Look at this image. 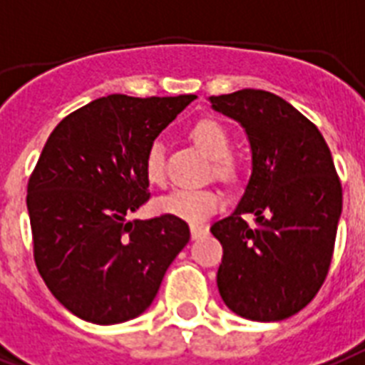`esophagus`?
<instances>
[{"mask_svg":"<svg viewBox=\"0 0 365 365\" xmlns=\"http://www.w3.org/2000/svg\"><path fill=\"white\" fill-rule=\"evenodd\" d=\"M204 234H208V229L204 225H191V238L198 240L202 238Z\"/></svg>","mask_w":365,"mask_h":365,"instance_id":"obj_1","label":"esophagus"}]
</instances>
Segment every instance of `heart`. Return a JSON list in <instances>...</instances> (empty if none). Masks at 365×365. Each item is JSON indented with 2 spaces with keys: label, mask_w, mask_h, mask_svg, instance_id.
I'll return each instance as SVG.
<instances>
[{
  "label": "heart",
  "mask_w": 365,
  "mask_h": 365,
  "mask_svg": "<svg viewBox=\"0 0 365 365\" xmlns=\"http://www.w3.org/2000/svg\"><path fill=\"white\" fill-rule=\"evenodd\" d=\"M191 138L195 140L210 159H213V170L223 180H232L236 176L230 153V138L225 127L215 120H200L191 127ZM144 174L146 180L153 185H161L165 182V150L159 142H153L144 159ZM223 195L213 187L187 189L180 187L161 197L155 202L159 213L170 217L182 219L187 223H202L206 219L221 210Z\"/></svg>",
  "instance_id": "obj_1"
}]
</instances>
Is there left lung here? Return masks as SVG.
Instances as JSON below:
<instances>
[{
	"label": "left lung",
	"mask_w": 365,
	"mask_h": 365,
	"mask_svg": "<svg viewBox=\"0 0 365 365\" xmlns=\"http://www.w3.org/2000/svg\"><path fill=\"white\" fill-rule=\"evenodd\" d=\"M245 129L251 178L229 217L212 225L223 245L219 294L250 321H283L309 304L330 269L343 192L330 148L306 115L262 90L210 97ZM253 212L255 225L243 221Z\"/></svg>",
	"instance_id": "1"
}]
</instances>
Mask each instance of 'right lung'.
<instances>
[{
    "instance_id": "right-lung-1",
    "label": "right lung",
    "mask_w": 365,
    "mask_h": 365,
    "mask_svg": "<svg viewBox=\"0 0 365 365\" xmlns=\"http://www.w3.org/2000/svg\"><path fill=\"white\" fill-rule=\"evenodd\" d=\"M195 96L101 97L59 121L28 183L38 274L56 300L93 324L131 321L152 306L187 245L185 221H127L150 198L144 159Z\"/></svg>"
}]
</instances>
